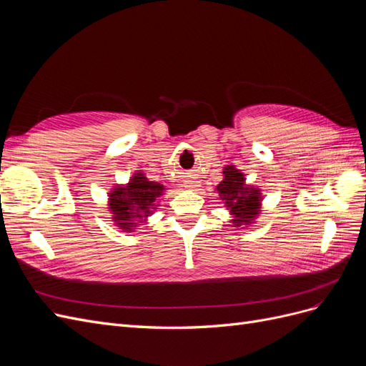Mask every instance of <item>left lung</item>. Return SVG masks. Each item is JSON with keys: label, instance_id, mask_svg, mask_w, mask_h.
<instances>
[{"label": "left lung", "instance_id": "obj_1", "mask_svg": "<svg viewBox=\"0 0 366 366\" xmlns=\"http://www.w3.org/2000/svg\"><path fill=\"white\" fill-rule=\"evenodd\" d=\"M223 180L215 187L219 200L232 215L234 227L249 226L261 214V191L246 183V177L235 164H227L223 171Z\"/></svg>", "mask_w": 366, "mask_h": 366}]
</instances>
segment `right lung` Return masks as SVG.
Wrapping results in <instances>:
<instances>
[{"instance_id": "add662e5", "label": "right lung", "mask_w": 366, "mask_h": 366, "mask_svg": "<svg viewBox=\"0 0 366 366\" xmlns=\"http://www.w3.org/2000/svg\"><path fill=\"white\" fill-rule=\"evenodd\" d=\"M164 186L151 182L143 172H136L127 184H116L108 194V209L114 226L124 232H134L157 209V200Z\"/></svg>"}]
</instances>
